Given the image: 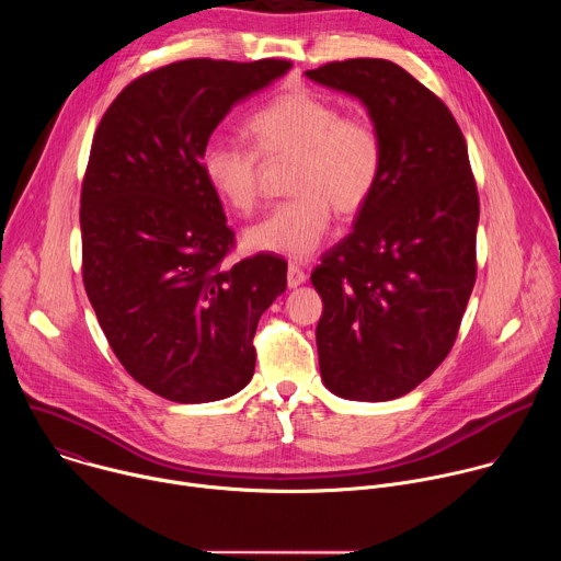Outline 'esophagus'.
<instances>
[{
	"label": "esophagus",
	"instance_id": "obj_1",
	"mask_svg": "<svg viewBox=\"0 0 561 561\" xmlns=\"http://www.w3.org/2000/svg\"><path fill=\"white\" fill-rule=\"evenodd\" d=\"M286 282H288V288H297V286H301L306 282V273L297 264H288Z\"/></svg>",
	"mask_w": 561,
	"mask_h": 561
}]
</instances>
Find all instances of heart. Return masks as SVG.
Here are the masks:
<instances>
[{"label":"heart","mask_w":561,"mask_h":561,"mask_svg":"<svg viewBox=\"0 0 561 561\" xmlns=\"http://www.w3.org/2000/svg\"><path fill=\"white\" fill-rule=\"evenodd\" d=\"M260 157H293L288 193L264 219L247 228L244 247L288 260L310 257L331 226V206L355 215L377 188L383 146L366 117L342 111L308 89L288 91L247 122ZM202 175L230 208L249 213L257 199L260 162L253 150L213 139L202 150Z\"/></svg>","instance_id":"b5f03b06"}]
</instances>
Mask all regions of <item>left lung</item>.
Segmentation results:
<instances>
[{
  "instance_id": "8db88e82",
  "label": "left lung",
  "mask_w": 561,
  "mask_h": 561,
  "mask_svg": "<svg viewBox=\"0 0 561 561\" xmlns=\"http://www.w3.org/2000/svg\"><path fill=\"white\" fill-rule=\"evenodd\" d=\"M362 102L383 146L375 193L310 282L324 386L353 402L417 388L450 353L474 286L477 186L463 135L424 84L388 59L306 70Z\"/></svg>"
}]
</instances>
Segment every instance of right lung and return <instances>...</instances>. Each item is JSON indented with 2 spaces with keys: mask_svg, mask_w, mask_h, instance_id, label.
I'll return each instance as SVG.
<instances>
[{
  "mask_svg": "<svg viewBox=\"0 0 561 561\" xmlns=\"http://www.w3.org/2000/svg\"><path fill=\"white\" fill-rule=\"evenodd\" d=\"M290 61L184 59L128 84L104 113L82 186L84 286L128 375L178 404L242 390L253 335L286 290V262L224 264L232 230L202 175V150L228 111Z\"/></svg>",
  "mask_w": 561,
  "mask_h": 561,
  "instance_id": "add662e5",
  "label": "right lung"
}]
</instances>
